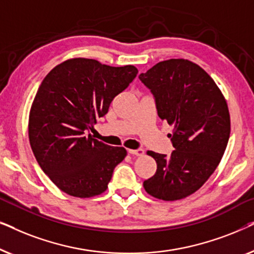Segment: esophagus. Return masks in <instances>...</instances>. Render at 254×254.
<instances>
[{"label":"esophagus","instance_id":"34e87169","mask_svg":"<svg viewBox=\"0 0 254 254\" xmlns=\"http://www.w3.org/2000/svg\"><path fill=\"white\" fill-rule=\"evenodd\" d=\"M130 155H135V156H143L144 150L142 148H137V149H129L128 150Z\"/></svg>","mask_w":254,"mask_h":254}]
</instances>
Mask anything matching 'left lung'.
I'll return each mask as SVG.
<instances>
[{
    "label": "left lung",
    "instance_id": "1",
    "mask_svg": "<svg viewBox=\"0 0 254 254\" xmlns=\"http://www.w3.org/2000/svg\"><path fill=\"white\" fill-rule=\"evenodd\" d=\"M158 117L173 126L171 156L148 151L157 171L144 180L147 193L164 201L196 192L220 164L230 136L227 102L213 78L184 59L162 61L142 72Z\"/></svg>",
    "mask_w": 254,
    "mask_h": 254
}]
</instances>
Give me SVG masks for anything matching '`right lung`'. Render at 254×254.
Segmentation results:
<instances>
[{
  "instance_id": "add662e5",
  "label": "right lung",
  "mask_w": 254,
  "mask_h": 254,
  "mask_svg": "<svg viewBox=\"0 0 254 254\" xmlns=\"http://www.w3.org/2000/svg\"><path fill=\"white\" fill-rule=\"evenodd\" d=\"M137 72L134 65L77 58L57 65L41 82L30 111V144L38 164L64 193L91 197L106 190L127 151L96 140L89 130Z\"/></svg>"
}]
</instances>
